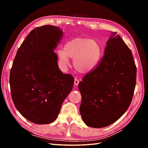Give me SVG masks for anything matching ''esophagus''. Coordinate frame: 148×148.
<instances>
[{
	"instance_id": "esophagus-1",
	"label": "esophagus",
	"mask_w": 148,
	"mask_h": 148,
	"mask_svg": "<svg viewBox=\"0 0 148 148\" xmlns=\"http://www.w3.org/2000/svg\"><path fill=\"white\" fill-rule=\"evenodd\" d=\"M79 80L78 79H77V78H75V79H74V85L75 86H77L78 84H79Z\"/></svg>"
}]
</instances>
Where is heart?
<instances>
[{"label":"heart","instance_id":"1","mask_svg":"<svg viewBox=\"0 0 148 148\" xmlns=\"http://www.w3.org/2000/svg\"><path fill=\"white\" fill-rule=\"evenodd\" d=\"M58 55L62 65L69 64V58L73 59L74 68L78 72L87 73L98 65L102 56V48L92 39L76 38L66 44L64 51L59 50Z\"/></svg>","mask_w":148,"mask_h":148}]
</instances>
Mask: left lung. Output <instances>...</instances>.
<instances>
[{
	"label": "left lung",
	"mask_w": 148,
	"mask_h": 148,
	"mask_svg": "<svg viewBox=\"0 0 148 148\" xmlns=\"http://www.w3.org/2000/svg\"><path fill=\"white\" fill-rule=\"evenodd\" d=\"M111 33L104 55L78 84L81 116L93 128L108 127L120 118L130 105L136 87L132 53L117 33Z\"/></svg>",
	"instance_id": "1"
}]
</instances>
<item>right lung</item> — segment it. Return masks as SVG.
Returning <instances> with one entry per match:
<instances>
[{
  "instance_id": "1",
  "label": "right lung",
  "mask_w": 148,
  "mask_h": 148,
  "mask_svg": "<svg viewBox=\"0 0 148 148\" xmlns=\"http://www.w3.org/2000/svg\"><path fill=\"white\" fill-rule=\"evenodd\" d=\"M63 36L58 27L36 28L18 48L12 63L9 77L12 101L34 123L54 121L73 88L74 77L60 70L54 52Z\"/></svg>"
}]
</instances>
